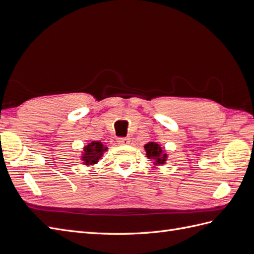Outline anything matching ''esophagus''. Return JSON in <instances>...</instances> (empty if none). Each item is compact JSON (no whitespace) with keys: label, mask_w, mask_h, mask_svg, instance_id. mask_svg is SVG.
I'll list each match as a JSON object with an SVG mask.
<instances>
[{"label":"esophagus","mask_w":254,"mask_h":254,"mask_svg":"<svg viewBox=\"0 0 254 254\" xmlns=\"http://www.w3.org/2000/svg\"><path fill=\"white\" fill-rule=\"evenodd\" d=\"M129 142H130L129 137H119L118 139V143L120 145H127V144H129Z\"/></svg>","instance_id":"esophagus-1"}]
</instances>
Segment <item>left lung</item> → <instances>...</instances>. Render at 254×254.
<instances>
[{
    "mask_svg": "<svg viewBox=\"0 0 254 254\" xmlns=\"http://www.w3.org/2000/svg\"><path fill=\"white\" fill-rule=\"evenodd\" d=\"M144 148L146 150V156L148 159L155 161L153 163L156 165L165 164L167 155L165 153V150L157 142H148L147 144H145Z\"/></svg>",
    "mask_w": 254,
    "mask_h": 254,
    "instance_id": "left-lung-1",
    "label": "left lung"
}]
</instances>
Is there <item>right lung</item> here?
Instances as JSON below:
<instances>
[{
  "instance_id": "obj_1",
  "label": "right lung",
  "mask_w": 254,
  "mask_h": 254,
  "mask_svg": "<svg viewBox=\"0 0 254 254\" xmlns=\"http://www.w3.org/2000/svg\"><path fill=\"white\" fill-rule=\"evenodd\" d=\"M107 150V147L102 142L89 143L83 147V152L81 156V160L83 164L86 165H94L98 162V160L102 158L104 152Z\"/></svg>"
}]
</instances>
